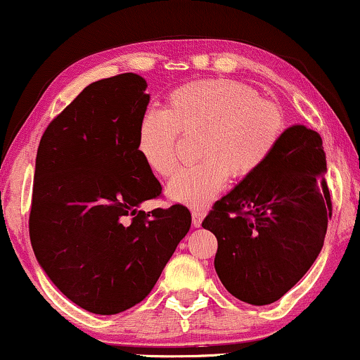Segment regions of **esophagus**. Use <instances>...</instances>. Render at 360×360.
<instances>
[{
	"label": "esophagus",
	"instance_id": "obj_1",
	"mask_svg": "<svg viewBox=\"0 0 360 360\" xmlns=\"http://www.w3.org/2000/svg\"><path fill=\"white\" fill-rule=\"evenodd\" d=\"M191 216H193L194 227H199L204 219V216H206V211H204V209H193V211H191Z\"/></svg>",
	"mask_w": 360,
	"mask_h": 360
}]
</instances>
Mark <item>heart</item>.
<instances>
[{
	"instance_id": "b5f03b06",
	"label": "heart",
	"mask_w": 360,
	"mask_h": 360,
	"mask_svg": "<svg viewBox=\"0 0 360 360\" xmlns=\"http://www.w3.org/2000/svg\"><path fill=\"white\" fill-rule=\"evenodd\" d=\"M285 129L282 109L259 98L251 86L231 79H202L179 86L165 111L141 116L136 149L148 169L167 177L177 165V139L201 134L194 166L181 167L167 184L172 201L202 207L224 189L229 176L245 179L269 161Z\"/></svg>"
}]
</instances>
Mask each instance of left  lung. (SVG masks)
Listing matches in <instances>:
<instances>
[{
  "mask_svg": "<svg viewBox=\"0 0 360 360\" xmlns=\"http://www.w3.org/2000/svg\"><path fill=\"white\" fill-rule=\"evenodd\" d=\"M326 171L319 133L288 127L269 161L204 217L217 239V276L239 301H279L319 256L332 216Z\"/></svg>",
  "mask_w": 360,
  "mask_h": 360,
  "instance_id": "8db88e82",
  "label": "left lung"
}]
</instances>
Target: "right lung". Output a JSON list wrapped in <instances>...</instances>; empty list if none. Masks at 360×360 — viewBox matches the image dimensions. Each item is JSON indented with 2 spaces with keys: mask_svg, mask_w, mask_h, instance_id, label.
<instances>
[{
  "mask_svg": "<svg viewBox=\"0 0 360 360\" xmlns=\"http://www.w3.org/2000/svg\"><path fill=\"white\" fill-rule=\"evenodd\" d=\"M146 86L134 72L86 86L49 122L36 154L34 256L70 301L101 316L143 301L191 227L181 204L139 211L162 191L136 149Z\"/></svg>",
  "mask_w": 360,
  "mask_h": 360,
  "instance_id": "1",
  "label": "right lung"
}]
</instances>
